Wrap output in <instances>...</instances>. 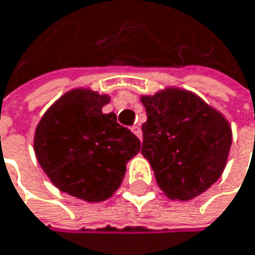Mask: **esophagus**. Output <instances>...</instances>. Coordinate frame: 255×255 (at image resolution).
I'll use <instances>...</instances> for the list:
<instances>
[{"mask_svg":"<svg viewBox=\"0 0 255 255\" xmlns=\"http://www.w3.org/2000/svg\"><path fill=\"white\" fill-rule=\"evenodd\" d=\"M131 131H133L139 139H142V130H140V127H139V125H133V127H131Z\"/></svg>","mask_w":255,"mask_h":255,"instance_id":"obj_1","label":"esophagus"}]
</instances>
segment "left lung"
<instances>
[{
  "instance_id": "left-lung-1",
  "label": "left lung",
  "mask_w": 255,
  "mask_h": 255,
  "mask_svg": "<svg viewBox=\"0 0 255 255\" xmlns=\"http://www.w3.org/2000/svg\"><path fill=\"white\" fill-rule=\"evenodd\" d=\"M142 155L170 200L190 201L222 176L232 144L229 121L217 108L184 88L165 86L140 96Z\"/></svg>"
}]
</instances>
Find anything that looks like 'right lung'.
<instances>
[{
	"label": "right lung",
	"mask_w": 255,
	"mask_h": 255,
	"mask_svg": "<svg viewBox=\"0 0 255 255\" xmlns=\"http://www.w3.org/2000/svg\"><path fill=\"white\" fill-rule=\"evenodd\" d=\"M108 94L74 88L46 110L35 134L33 151L51 183L88 203L113 197L125 176L127 162L140 151V140L102 108Z\"/></svg>",
	"instance_id": "1"
}]
</instances>
